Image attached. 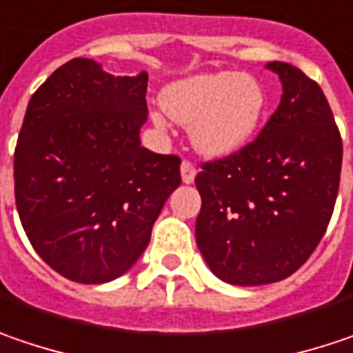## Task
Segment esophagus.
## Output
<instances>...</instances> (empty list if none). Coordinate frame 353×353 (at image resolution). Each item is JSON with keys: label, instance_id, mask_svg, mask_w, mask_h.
Segmentation results:
<instances>
[{"label": "esophagus", "instance_id": "obj_1", "mask_svg": "<svg viewBox=\"0 0 353 353\" xmlns=\"http://www.w3.org/2000/svg\"><path fill=\"white\" fill-rule=\"evenodd\" d=\"M181 179L183 183H194L196 179V168L190 161H181Z\"/></svg>", "mask_w": 353, "mask_h": 353}]
</instances>
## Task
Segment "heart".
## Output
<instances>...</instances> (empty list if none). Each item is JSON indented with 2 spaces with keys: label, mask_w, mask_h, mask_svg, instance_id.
<instances>
[{
  "label": "heart",
  "mask_w": 353,
  "mask_h": 353,
  "mask_svg": "<svg viewBox=\"0 0 353 353\" xmlns=\"http://www.w3.org/2000/svg\"><path fill=\"white\" fill-rule=\"evenodd\" d=\"M170 117L190 125V139L201 156L230 157L243 150L258 132L268 95L254 75L238 72L197 73L177 79L161 92ZM154 121L163 125L161 115Z\"/></svg>",
  "instance_id": "obj_1"
}]
</instances>
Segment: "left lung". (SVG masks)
Masks as SVG:
<instances>
[{
    "label": "left lung",
    "instance_id": "8db88e82",
    "mask_svg": "<svg viewBox=\"0 0 353 353\" xmlns=\"http://www.w3.org/2000/svg\"><path fill=\"white\" fill-rule=\"evenodd\" d=\"M281 101L238 154L201 165L196 241L232 285L274 283L312 256L340 188L342 137L321 88L298 68L270 61Z\"/></svg>",
    "mask_w": 353,
    "mask_h": 353
}]
</instances>
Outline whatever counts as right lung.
<instances>
[{"label": "right lung", "mask_w": 353, "mask_h": 353, "mask_svg": "<svg viewBox=\"0 0 353 353\" xmlns=\"http://www.w3.org/2000/svg\"><path fill=\"white\" fill-rule=\"evenodd\" d=\"M148 73L112 75L75 57L28 103L13 156L15 205L33 250L77 283L123 276L143 254L177 156L141 148Z\"/></svg>", "instance_id": "1"}]
</instances>
